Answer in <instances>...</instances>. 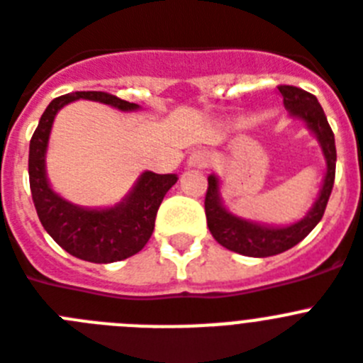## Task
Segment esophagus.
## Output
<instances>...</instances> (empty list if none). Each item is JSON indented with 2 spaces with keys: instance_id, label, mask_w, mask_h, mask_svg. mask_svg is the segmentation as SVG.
I'll use <instances>...</instances> for the list:
<instances>
[{
  "instance_id": "obj_1",
  "label": "esophagus",
  "mask_w": 363,
  "mask_h": 363,
  "mask_svg": "<svg viewBox=\"0 0 363 363\" xmlns=\"http://www.w3.org/2000/svg\"><path fill=\"white\" fill-rule=\"evenodd\" d=\"M210 164V155L205 149H197L188 157V166L190 167H206Z\"/></svg>"
}]
</instances>
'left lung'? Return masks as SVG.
Here are the masks:
<instances>
[{"label": "left lung", "instance_id": "left-lung-1", "mask_svg": "<svg viewBox=\"0 0 363 363\" xmlns=\"http://www.w3.org/2000/svg\"><path fill=\"white\" fill-rule=\"evenodd\" d=\"M279 92L282 96L284 106L290 112V118L303 121L310 133L318 138L325 162H327V172H325L318 199L308 210V214L299 221L284 225V227L258 223V221H251V219L233 214L223 205L221 196H219V179L216 175L208 177V190H206L205 197L206 225H208L216 242L221 243L228 251L238 252L243 257H273V255H280L303 242L312 233V228L321 221L332 186H334L336 144H334V133H332L321 105L318 103V97L304 92L303 88L288 86V84L279 86Z\"/></svg>", "mask_w": 363, "mask_h": 363}]
</instances>
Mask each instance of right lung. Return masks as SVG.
Wrapping results in <instances>:
<instances>
[{
  "label": "right lung",
  "instance_id": "add662e5",
  "mask_svg": "<svg viewBox=\"0 0 363 363\" xmlns=\"http://www.w3.org/2000/svg\"><path fill=\"white\" fill-rule=\"evenodd\" d=\"M77 99L111 105L121 112L138 111L140 105L106 92L66 94L48 105L29 144V184L42 227L64 251L75 258L111 264L133 257L144 249L155 228L158 206L179 177L144 172L120 203L106 208L73 205L51 188L45 172V153L57 112Z\"/></svg>",
  "mask_w": 363,
  "mask_h": 363
}]
</instances>
